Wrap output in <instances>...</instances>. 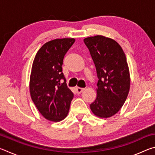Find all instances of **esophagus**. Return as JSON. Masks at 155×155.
<instances>
[{
    "mask_svg": "<svg viewBox=\"0 0 155 155\" xmlns=\"http://www.w3.org/2000/svg\"><path fill=\"white\" fill-rule=\"evenodd\" d=\"M76 90H77V92L78 93V94H81V92H82V91H84V90H85V89L84 88H81V87H76Z\"/></svg>",
    "mask_w": 155,
    "mask_h": 155,
    "instance_id": "1",
    "label": "esophagus"
}]
</instances>
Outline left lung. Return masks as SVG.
Masks as SVG:
<instances>
[{"instance_id":"8db88e82","label":"left lung","mask_w":155,"mask_h":155,"mask_svg":"<svg viewBox=\"0 0 155 155\" xmlns=\"http://www.w3.org/2000/svg\"><path fill=\"white\" fill-rule=\"evenodd\" d=\"M83 41L98 78L97 96L90 109L97 117L107 118L120 111L129 92L130 78L127 58L122 47L111 38L96 35Z\"/></svg>"}]
</instances>
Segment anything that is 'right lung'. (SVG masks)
<instances>
[{
  "label": "right lung",
  "instance_id": "add662e5",
  "mask_svg": "<svg viewBox=\"0 0 155 155\" xmlns=\"http://www.w3.org/2000/svg\"><path fill=\"white\" fill-rule=\"evenodd\" d=\"M74 41V38L49 41L41 47L33 60L29 82L31 97L40 114L50 121L64 120L74 97L65 82L62 65L65 54Z\"/></svg>",
  "mask_w": 155,
  "mask_h": 155
}]
</instances>
